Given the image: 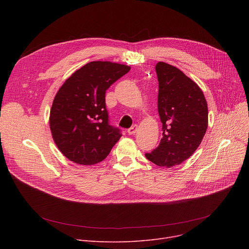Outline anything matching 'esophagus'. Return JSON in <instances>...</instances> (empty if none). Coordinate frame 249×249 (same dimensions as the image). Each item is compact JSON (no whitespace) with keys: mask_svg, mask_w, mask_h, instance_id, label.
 Returning <instances> with one entry per match:
<instances>
[{"mask_svg":"<svg viewBox=\"0 0 249 249\" xmlns=\"http://www.w3.org/2000/svg\"><path fill=\"white\" fill-rule=\"evenodd\" d=\"M137 129H138L137 125H133L132 127H130V128L127 130V132H128L129 134H134V133H136Z\"/></svg>","mask_w":249,"mask_h":249,"instance_id":"34e87169","label":"esophagus"}]
</instances>
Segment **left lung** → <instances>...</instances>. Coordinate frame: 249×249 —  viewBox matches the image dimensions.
Returning <instances> with one entry per match:
<instances>
[{
  "mask_svg": "<svg viewBox=\"0 0 249 249\" xmlns=\"http://www.w3.org/2000/svg\"><path fill=\"white\" fill-rule=\"evenodd\" d=\"M155 71L162 138L145 156L156 165L171 167L188 160L201 144L208 127V106L202 89L181 71L161 61Z\"/></svg>",
  "mask_w": 249,
  "mask_h": 249,
  "instance_id": "1",
  "label": "left lung"
}]
</instances>
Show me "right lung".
I'll return each instance as SVG.
<instances>
[{"label":"right lung","instance_id":"add662e5","mask_svg":"<svg viewBox=\"0 0 249 249\" xmlns=\"http://www.w3.org/2000/svg\"><path fill=\"white\" fill-rule=\"evenodd\" d=\"M130 71L124 64L91 61L58 89L50 110L52 137L62 154L84 165L105 160L122 136L110 124L106 90Z\"/></svg>","mask_w":249,"mask_h":249}]
</instances>
